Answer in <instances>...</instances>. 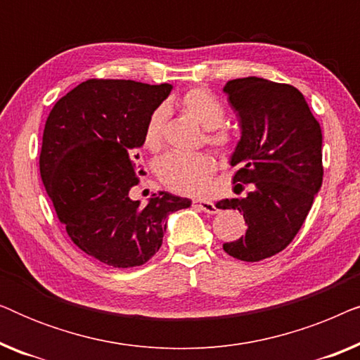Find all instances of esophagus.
I'll return each instance as SVG.
<instances>
[{
	"label": "esophagus",
	"instance_id": "obj_1",
	"mask_svg": "<svg viewBox=\"0 0 360 360\" xmlns=\"http://www.w3.org/2000/svg\"><path fill=\"white\" fill-rule=\"evenodd\" d=\"M193 206L201 211H205V213H208V214H216L219 211L218 208H216V205L213 203V201H208V200H195Z\"/></svg>",
	"mask_w": 360,
	"mask_h": 360
}]
</instances>
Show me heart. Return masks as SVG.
<instances>
[{
	"label": "heart",
	"instance_id": "heart-1",
	"mask_svg": "<svg viewBox=\"0 0 360 360\" xmlns=\"http://www.w3.org/2000/svg\"><path fill=\"white\" fill-rule=\"evenodd\" d=\"M180 110L206 129V142L211 146L226 149L233 141L231 132L223 127L226 117L224 105L211 93L208 88H190L179 100ZM169 111L165 106L155 108L147 117L142 146L150 152H159L164 146V131ZM157 176L167 188L181 195H203L211 186L216 172V160L206 152L181 154L172 152L157 162Z\"/></svg>",
	"mask_w": 360,
	"mask_h": 360
}]
</instances>
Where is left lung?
<instances>
[{
    "instance_id": "8db88e82",
    "label": "left lung",
    "mask_w": 360,
    "mask_h": 360,
    "mask_svg": "<svg viewBox=\"0 0 360 360\" xmlns=\"http://www.w3.org/2000/svg\"><path fill=\"white\" fill-rule=\"evenodd\" d=\"M224 93L240 124L231 157L238 167L233 180L252 184V191L216 203L219 210H238L248 224L243 238L223 249L234 259L259 262L292 243L321 188V127L304 96L287 83L236 78Z\"/></svg>"
}]
</instances>
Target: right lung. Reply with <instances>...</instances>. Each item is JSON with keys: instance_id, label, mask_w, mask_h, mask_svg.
I'll return each instance as SVG.
<instances>
[{"instance_id": "1", "label": "right lung", "mask_w": 360, "mask_h": 360, "mask_svg": "<svg viewBox=\"0 0 360 360\" xmlns=\"http://www.w3.org/2000/svg\"><path fill=\"white\" fill-rule=\"evenodd\" d=\"M170 91L169 83L93 78L62 96L46 121L39 169L57 218L77 248L111 267L154 257L167 216L191 205L167 191L144 208L129 198L146 121Z\"/></svg>"}]
</instances>
